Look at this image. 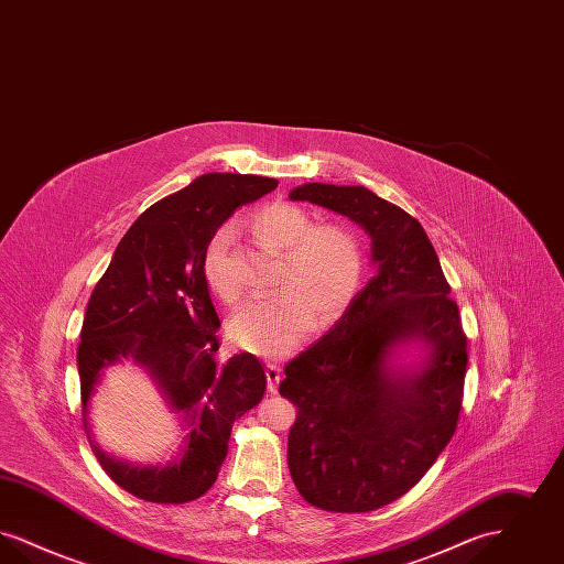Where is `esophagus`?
I'll use <instances>...</instances> for the list:
<instances>
[{"mask_svg": "<svg viewBox=\"0 0 564 564\" xmlns=\"http://www.w3.org/2000/svg\"><path fill=\"white\" fill-rule=\"evenodd\" d=\"M267 378H269L270 393H276L279 382H281V368H279L274 361H269V364H267Z\"/></svg>", "mask_w": 564, "mask_h": 564, "instance_id": "34e87169", "label": "esophagus"}]
</instances>
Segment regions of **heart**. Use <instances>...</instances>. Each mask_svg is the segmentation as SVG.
Returning <instances> with one entry per match:
<instances>
[{
	"instance_id": "1",
	"label": "heart",
	"mask_w": 564,
	"mask_h": 564,
	"mask_svg": "<svg viewBox=\"0 0 564 564\" xmlns=\"http://www.w3.org/2000/svg\"><path fill=\"white\" fill-rule=\"evenodd\" d=\"M256 239L281 251L276 294L242 304L230 322L235 343L262 357L294 350L313 323L338 319L359 290L364 247L340 221H319L294 203H269L247 217ZM232 230L217 228L203 251V274L224 302L241 288L230 264Z\"/></svg>"
}]
</instances>
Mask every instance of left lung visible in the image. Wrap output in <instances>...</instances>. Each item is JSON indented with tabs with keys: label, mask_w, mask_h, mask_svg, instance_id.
Wrapping results in <instances>:
<instances>
[{
	"label": "left lung",
	"mask_w": 564,
	"mask_h": 564,
	"mask_svg": "<svg viewBox=\"0 0 564 564\" xmlns=\"http://www.w3.org/2000/svg\"><path fill=\"white\" fill-rule=\"evenodd\" d=\"M292 200L347 215L372 237L376 276L319 343L285 366L279 393L297 408L288 463L315 508L361 513L419 482L451 442L460 414L467 336L423 226L364 186L304 184ZM421 339L419 373L386 359Z\"/></svg>",
	"instance_id": "1"
}]
</instances>
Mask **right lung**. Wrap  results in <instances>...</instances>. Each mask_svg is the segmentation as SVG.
Returning a JSON list of instances; mask_svg holds the SVG:
<instances>
[{"label": "right lung", "mask_w": 564, "mask_h": 564, "mask_svg": "<svg viewBox=\"0 0 564 564\" xmlns=\"http://www.w3.org/2000/svg\"><path fill=\"white\" fill-rule=\"evenodd\" d=\"M276 180L207 173L137 217L95 285L78 347L82 414L111 364L133 359L156 380L171 410L184 416L182 455L164 467H137L93 446L109 478L150 503H188L214 486L235 421L267 391L260 359L241 352L219 361V317L203 274L215 230Z\"/></svg>", "instance_id": "right-lung-1"}]
</instances>
